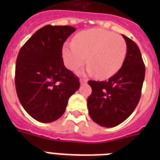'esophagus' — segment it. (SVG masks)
Returning a JSON list of instances; mask_svg holds the SVG:
<instances>
[{"label": "esophagus", "mask_w": 160, "mask_h": 160, "mask_svg": "<svg viewBox=\"0 0 160 160\" xmlns=\"http://www.w3.org/2000/svg\"><path fill=\"white\" fill-rule=\"evenodd\" d=\"M80 82L81 85H83V84H86V83H87V80H86V79H80Z\"/></svg>", "instance_id": "esophagus-1"}]
</instances>
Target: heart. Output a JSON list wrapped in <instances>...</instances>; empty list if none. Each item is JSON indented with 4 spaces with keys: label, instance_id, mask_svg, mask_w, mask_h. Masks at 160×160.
Segmentation results:
<instances>
[{
    "label": "heart",
    "instance_id": "heart-1",
    "mask_svg": "<svg viewBox=\"0 0 160 160\" xmlns=\"http://www.w3.org/2000/svg\"><path fill=\"white\" fill-rule=\"evenodd\" d=\"M126 52V42L121 36L95 28L79 32L73 43L65 44L62 56L65 66L72 71L81 67L87 58L86 72L107 79L121 68Z\"/></svg>",
    "mask_w": 160,
    "mask_h": 160
}]
</instances>
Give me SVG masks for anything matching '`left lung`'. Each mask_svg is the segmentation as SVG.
Segmentation results:
<instances>
[{
    "label": "left lung",
    "mask_w": 160,
    "mask_h": 160,
    "mask_svg": "<svg viewBox=\"0 0 160 160\" xmlns=\"http://www.w3.org/2000/svg\"><path fill=\"white\" fill-rule=\"evenodd\" d=\"M127 45L126 56L116 74L105 81L89 80L92 89L87 99L89 114L100 126L114 127L124 122L139 101L145 66L139 47L123 35Z\"/></svg>",
    "instance_id": "left-lung-1"
}]
</instances>
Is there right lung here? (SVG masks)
I'll return each mask as SVG.
<instances>
[{
  "instance_id": "1",
  "label": "right lung",
  "mask_w": 160,
  "mask_h": 160,
  "mask_svg": "<svg viewBox=\"0 0 160 160\" xmlns=\"http://www.w3.org/2000/svg\"><path fill=\"white\" fill-rule=\"evenodd\" d=\"M75 31L70 26L39 29L19 51L15 84L17 96L27 113L41 123L63 115L68 100L80 88L79 78L64 65L62 47Z\"/></svg>"
}]
</instances>
